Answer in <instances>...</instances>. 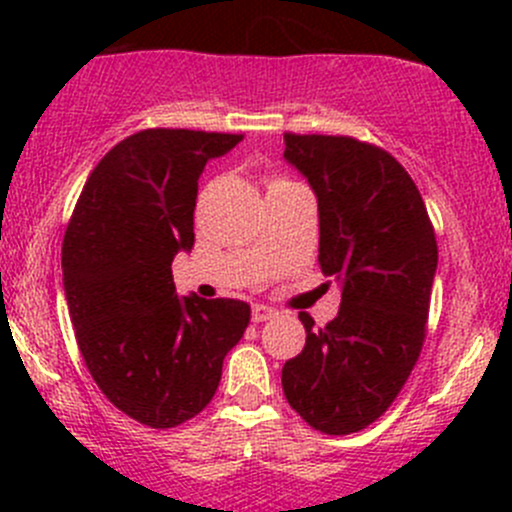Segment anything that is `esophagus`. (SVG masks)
Masks as SVG:
<instances>
[{"instance_id": "esophagus-1", "label": "esophagus", "mask_w": 512, "mask_h": 512, "mask_svg": "<svg viewBox=\"0 0 512 512\" xmlns=\"http://www.w3.org/2000/svg\"><path fill=\"white\" fill-rule=\"evenodd\" d=\"M277 312L272 307H265V304H255L252 307V322H267V319H275Z\"/></svg>"}]
</instances>
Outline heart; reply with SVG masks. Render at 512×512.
Wrapping results in <instances>:
<instances>
[{
    "instance_id": "1",
    "label": "heart",
    "mask_w": 512,
    "mask_h": 512,
    "mask_svg": "<svg viewBox=\"0 0 512 512\" xmlns=\"http://www.w3.org/2000/svg\"><path fill=\"white\" fill-rule=\"evenodd\" d=\"M275 183H282V180H272V183H270V185H275Z\"/></svg>"
}]
</instances>
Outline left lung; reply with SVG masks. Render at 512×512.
<instances>
[{
  "label": "left lung",
  "instance_id": "obj_1",
  "mask_svg": "<svg viewBox=\"0 0 512 512\" xmlns=\"http://www.w3.org/2000/svg\"><path fill=\"white\" fill-rule=\"evenodd\" d=\"M285 158L319 208V265L342 285L339 314L282 366L294 411L327 436L374 423L404 389L426 339L438 247L411 175L349 136L285 133Z\"/></svg>",
  "mask_w": 512,
  "mask_h": 512
}]
</instances>
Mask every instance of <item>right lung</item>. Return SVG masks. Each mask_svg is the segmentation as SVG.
Wrapping results in <instances>:
<instances>
[{
	"label": "right lung",
	"instance_id": "obj_1",
	"mask_svg": "<svg viewBox=\"0 0 512 512\" xmlns=\"http://www.w3.org/2000/svg\"><path fill=\"white\" fill-rule=\"evenodd\" d=\"M242 136L148 128L86 180L61 247L69 317L108 401L151 428L198 416L250 324L240 299L178 297L173 257L195 242L198 180Z\"/></svg>",
	"mask_w": 512,
	"mask_h": 512
}]
</instances>
